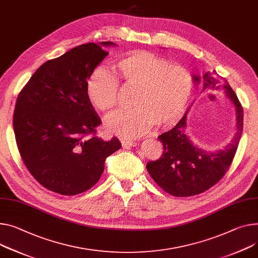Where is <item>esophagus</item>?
Returning <instances> with one entry per match:
<instances>
[{"instance_id": "34e87169", "label": "esophagus", "mask_w": 258, "mask_h": 258, "mask_svg": "<svg viewBox=\"0 0 258 258\" xmlns=\"http://www.w3.org/2000/svg\"><path fill=\"white\" fill-rule=\"evenodd\" d=\"M122 145L124 147H136L137 145H140V142L137 141H130V140H123L122 141Z\"/></svg>"}]
</instances>
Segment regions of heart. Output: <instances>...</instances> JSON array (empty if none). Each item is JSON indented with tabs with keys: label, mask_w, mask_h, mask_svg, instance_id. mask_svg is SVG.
<instances>
[{
	"label": "heart",
	"mask_w": 258,
	"mask_h": 258,
	"mask_svg": "<svg viewBox=\"0 0 258 258\" xmlns=\"http://www.w3.org/2000/svg\"><path fill=\"white\" fill-rule=\"evenodd\" d=\"M115 76L97 68L87 82L91 103L105 113L118 104V82L136 87L132 108L121 110L107 120V129L127 137L149 130L153 124L167 127L184 113L193 84L188 70L149 51H132L113 62Z\"/></svg>",
	"instance_id": "heart-1"
}]
</instances>
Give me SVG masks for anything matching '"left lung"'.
<instances>
[{"label": "left lung", "instance_id": "left-lung-1", "mask_svg": "<svg viewBox=\"0 0 258 258\" xmlns=\"http://www.w3.org/2000/svg\"><path fill=\"white\" fill-rule=\"evenodd\" d=\"M193 83H202V92L223 91L236 111V132L222 150L209 152L198 148L186 133L187 113L171 130L158 136L163 145L159 159L150 161L147 169L152 179L167 193L186 197L203 193L219 182L234 158L243 133V107L225 78L214 70L202 77L194 74Z\"/></svg>", "mask_w": 258, "mask_h": 258}]
</instances>
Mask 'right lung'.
Wrapping results in <instances>:
<instances>
[{"label":"right lung","instance_id":"obj_1","mask_svg":"<svg viewBox=\"0 0 258 258\" xmlns=\"http://www.w3.org/2000/svg\"><path fill=\"white\" fill-rule=\"evenodd\" d=\"M107 54L96 43L76 46L42 64L17 97L13 129L19 154L35 180L52 192L89 190L106 158L122 147L116 137L96 136L101 120L87 94L90 75Z\"/></svg>","mask_w":258,"mask_h":258}]
</instances>
